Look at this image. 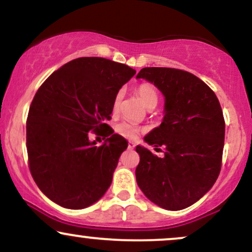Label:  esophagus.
Segmentation results:
<instances>
[{
    "label": "esophagus",
    "mask_w": 252,
    "mask_h": 252,
    "mask_svg": "<svg viewBox=\"0 0 252 252\" xmlns=\"http://www.w3.org/2000/svg\"><path fill=\"white\" fill-rule=\"evenodd\" d=\"M128 148L129 149H134L135 148V143L134 142H129L128 143Z\"/></svg>",
    "instance_id": "esophagus-1"
}]
</instances>
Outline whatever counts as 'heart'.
Masks as SVG:
<instances>
[{"instance_id": "1", "label": "heart", "mask_w": 252, "mask_h": 252, "mask_svg": "<svg viewBox=\"0 0 252 252\" xmlns=\"http://www.w3.org/2000/svg\"><path fill=\"white\" fill-rule=\"evenodd\" d=\"M136 92H137L138 97L141 98V100H142L147 108H155L156 104L158 102L160 94H158V90L154 84H140V85L137 86V89H136ZM123 96V90H120V91H117V94H115L114 100H112V112H114V114H116L118 110H120ZM115 129H116L117 134H120L121 136H123V137L126 138H129V140H135V138L141 134V131H142V129H141L137 124H135L134 122H130V121H123V122L118 123Z\"/></svg>"}]
</instances>
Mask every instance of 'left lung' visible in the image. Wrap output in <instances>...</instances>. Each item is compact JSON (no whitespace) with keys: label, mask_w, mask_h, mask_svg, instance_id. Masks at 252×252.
<instances>
[{"label":"left lung","mask_w":252,"mask_h":252,"mask_svg":"<svg viewBox=\"0 0 252 252\" xmlns=\"http://www.w3.org/2000/svg\"><path fill=\"white\" fill-rule=\"evenodd\" d=\"M136 78L154 84L166 98L162 123L144 137L150 146L163 147L164 156L136 147V181L162 209H186L210 190L220 173L225 137L220 103L209 85L187 71L144 67Z\"/></svg>","instance_id":"obj_1"}]
</instances>
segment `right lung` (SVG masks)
Returning a JSON list of instances; mask_svg holds the SVG:
<instances>
[{
	"label": "right lung",
	"instance_id": "right-lung-1",
	"mask_svg": "<svg viewBox=\"0 0 252 252\" xmlns=\"http://www.w3.org/2000/svg\"><path fill=\"white\" fill-rule=\"evenodd\" d=\"M135 73L124 63L83 57L54 71L36 91L26 123L28 166L52 201L80 210L108 190L128 142L106 122L115 94ZM90 131L107 138L102 146L89 142Z\"/></svg>",
	"mask_w": 252,
	"mask_h": 252
}]
</instances>
